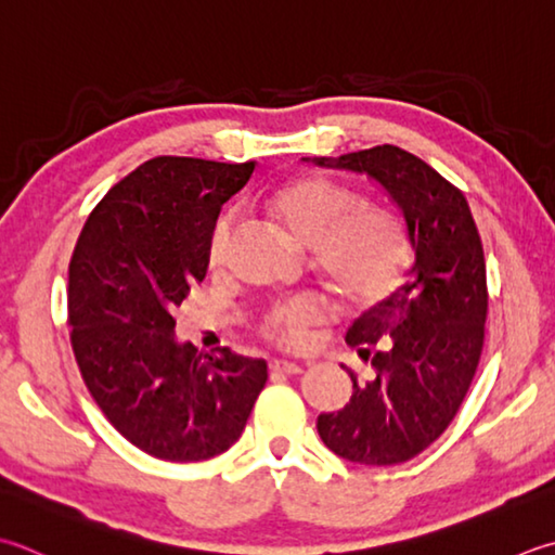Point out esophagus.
<instances>
[{
	"instance_id": "1",
	"label": "esophagus",
	"mask_w": 555,
	"mask_h": 555,
	"mask_svg": "<svg viewBox=\"0 0 555 555\" xmlns=\"http://www.w3.org/2000/svg\"><path fill=\"white\" fill-rule=\"evenodd\" d=\"M269 371L284 373V375H298V373H302V367L298 363H288V361H271Z\"/></svg>"
}]
</instances>
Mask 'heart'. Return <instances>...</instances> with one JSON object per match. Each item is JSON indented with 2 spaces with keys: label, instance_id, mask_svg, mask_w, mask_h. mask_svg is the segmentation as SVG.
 <instances>
[{
  "label": "heart",
  "instance_id": "b5f03b06",
  "mask_svg": "<svg viewBox=\"0 0 555 555\" xmlns=\"http://www.w3.org/2000/svg\"><path fill=\"white\" fill-rule=\"evenodd\" d=\"M267 214L302 247L314 249V264L332 291L353 308H371L404 284L411 237L401 216L383 204H361L358 194L322 178H300L269 194ZM235 237L231 211L216 219L206 259L221 269ZM327 318L314 293H300L271 306L259 320L264 339L300 349L312 327Z\"/></svg>",
  "mask_w": 555,
  "mask_h": 555
}]
</instances>
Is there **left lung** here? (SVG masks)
I'll return each instance as SVG.
<instances>
[{
	"instance_id": "obj_1",
	"label": "left lung",
	"mask_w": 555,
	"mask_h": 555,
	"mask_svg": "<svg viewBox=\"0 0 555 555\" xmlns=\"http://www.w3.org/2000/svg\"><path fill=\"white\" fill-rule=\"evenodd\" d=\"M312 163L375 180L404 214L416 255L406 284L346 332L367 373L358 377L346 367L351 401L320 414L318 433L356 464L409 462L457 416L481 361L488 288L479 228L464 194L399 146Z\"/></svg>"
}]
</instances>
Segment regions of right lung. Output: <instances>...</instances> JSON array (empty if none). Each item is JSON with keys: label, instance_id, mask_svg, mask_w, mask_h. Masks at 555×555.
Here are the masks:
<instances>
[{"label": "right lung", "instance_id": "right-lung-1", "mask_svg": "<svg viewBox=\"0 0 555 555\" xmlns=\"http://www.w3.org/2000/svg\"><path fill=\"white\" fill-rule=\"evenodd\" d=\"M255 160L158 156L98 202L69 262L72 349L119 436L151 457L202 462L241 438L267 383L262 358L176 339V310L204 281L223 202Z\"/></svg>", "mask_w": 555, "mask_h": 555}]
</instances>
